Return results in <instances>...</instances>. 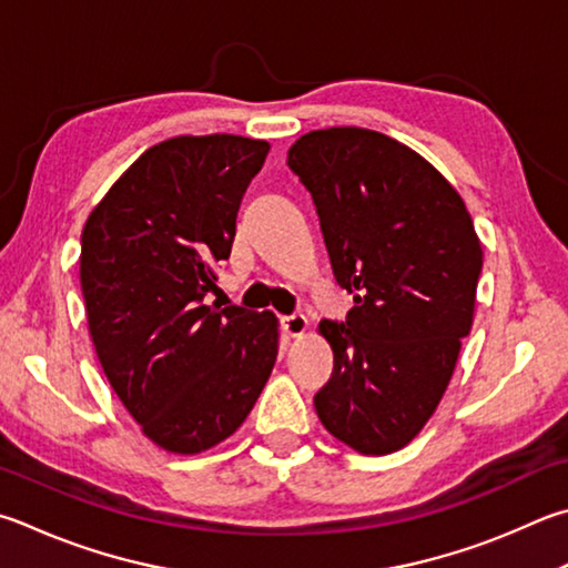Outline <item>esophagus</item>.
<instances>
[{"label": "esophagus", "mask_w": 568, "mask_h": 568, "mask_svg": "<svg viewBox=\"0 0 568 568\" xmlns=\"http://www.w3.org/2000/svg\"><path fill=\"white\" fill-rule=\"evenodd\" d=\"M281 325H283V329H285V335H291V337H301L305 329H307V317L305 315H301V313H293V315H285L283 320H281Z\"/></svg>", "instance_id": "1"}]
</instances>
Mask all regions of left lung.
I'll use <instances>...</instances> for the list:
<instances>
[{
	"label": "left lung",
	"mask_w": 568,
	"mask_h": 568,
	"mask_svg": "<svg viewBox=\"0 0 568 568\" xmlns=\"http://www.w3.org/2000/svg\"><path fill=\"white\" fill-rule=\"evenodd\" d=\"M287 166L311 191L335 281L355 301L343 323H320L335 367L317 417L363 455H389L425 427L455 373L479 239L442 173L385 133L311 131Z\"/></svg>",
	"instance_id": "left-lung-1"
}]
</instances>
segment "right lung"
Instances as JSON below:
<instances>
[{"instance_id":"1","label":"right lung","mask_w":568,"mask_h":568,"mask_svg":"<svg viewBox=\"0 0 568 568\" xmlns=\"http://www.w3.org/2000/svg\"><path fill=\"white\" fill-rule=\"evenodd\" d=\"M267 143L231 133L151 146L81 233L99 363L143 435L195 455L248 417L277 357L273 313L205 305Z\"/></svg>"}]
</instances>
